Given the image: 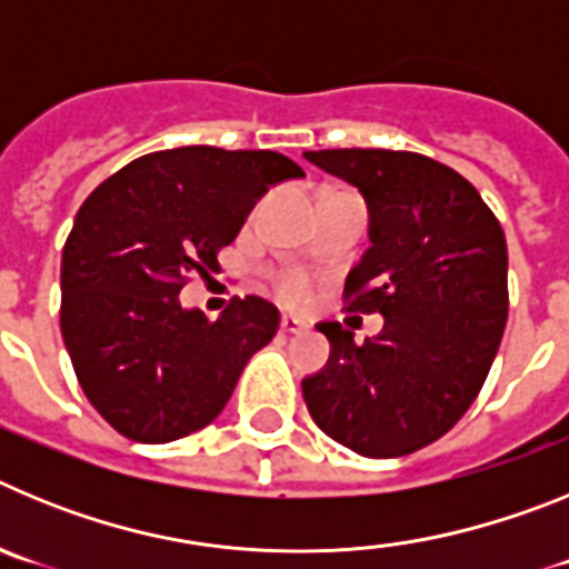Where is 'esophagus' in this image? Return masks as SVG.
Segmentation results:
<instances>
[{"label":"esophagus","instance_id":"esophagus-1","mask_svg":"<svg viewBox=\"0 0 569 569\" xmlns=\"http://www.w3.org/2000/svg\"><path fill=\"white\" fill-rule=\"evenodd\" d=\"M281 330H284V333H301V330H308V321L299 319V316L293 313H284L281 316Z\"/></svg>","mask_w":569,"mask_h":569}]
</instances>
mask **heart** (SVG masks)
Masks as SVG:
<instances>
[{"label":"heart","mask_w":569,"mask_h":569,"mask_svg":"<svg viewBox=\"0 0 569 569\" xmlns=\"http://www.w3.org/2000/svg\"><path fill=\"white\" fill-rule=\"evenodd\" d=\"M279 293L288 301H305L310 296V281L308 276L299 270H288L279 276Z\"/></svg>","instance_id":"b5f03b06"}]
</instances>
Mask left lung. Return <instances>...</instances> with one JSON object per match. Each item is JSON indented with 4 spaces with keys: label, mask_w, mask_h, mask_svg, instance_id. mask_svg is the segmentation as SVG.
<instances>
[{
    "label": "left lung",
    "mask_w": 569,
    "mask_h": 569,
    "mask_svg": "<svg viewBox=\"0 0 569 569\" xmlns=\"http://www.w3.org/2000/svg\"><path fill=\"white\" fill-rule=\"evenodd\" d=\"M365 196L370 248L345 281L347 310L381 313L365 345L316 325L330 359L301 381L321 433L367 459L433 445L476 401L507 325V241L479 190L410 150H308Z\"/></svg>",
    "instance_id": "obj_1"
}]
</instances>
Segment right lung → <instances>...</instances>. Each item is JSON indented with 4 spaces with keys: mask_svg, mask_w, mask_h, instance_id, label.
<instances>
[{
    "mask_svg": "<svg viewBox=\"0 0 569 569\" xmlns=\"http://www.w3.org/2000/svg\"><path fill=\"white\" fill-rule=\"evenodd\" d=\"M305 170L276 150H156L104 179L62 250V339L88 401L113 430L164 445L222 413L241 370L279 330L259 296L210 321L179 301L273 184Z\"/></svg>",
    "mask_w": 569,
    "mask_h": 569,
    "instance_id": "add662e5",
    "label": "right lung"
}]
</instances>
